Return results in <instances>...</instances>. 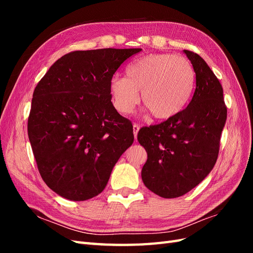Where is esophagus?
I'll use <instances>...</instances> for the list:
<instances>
[{"mask_svg": "<svg viewBox=\"0 0 253 253\" xmlns=\"http://www.w3.org/2000/svg\"><path fill=\"white\" fill-rule=\"evenodd\" d=\"M138 131H139V126H138V125H136V124H134V125H133V132H134V137H135V139L137 138V134H138Z\"/></svg>", "mask_w": 253, "mask_h": 253, "instance_id": "obj_1", "label": "esophagus"}]
</instances>
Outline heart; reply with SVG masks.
<instances>
[{
    "instance_id": "1",
    "label": "heart",
    "mask_w": 253,
    "mask_h": 253,
    "mask_svg": "<svg viewBox=\"0 0 253 253\" xmlns=\"http://www.w3.org/2000/svg\"><path fill=\"white\" fill-rule=\"evenodd\" d=\"M195 71L190 61L170 53H155L140 58L126 68V77L115 75L110 90L116 110L131 113L141 100L153 117L166 120L178 115L192 97Z\"/></svg>"
}]
</instances>
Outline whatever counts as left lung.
Returning <instances> with one entry per match:
<instances>
[{
	"instance_id": "8db88e82",
	"label": "left lung",
	"mask_w": 253,
	"mask_h": 253,
	"mask_svg": "<svg viewBox=\"0 0 253 253\" xmlns=\"http://www.w3.org/2000/svg\"><path fill=\"white\" fill-rule=\"evenodd\" d=\"M183 52L196 75L192 100L175 117L142 127L137 135L148 153L142 181L164 198L188 193L211 172L227 119L223 87L216 76L197 53Z\"/></svg>"
}]
</instances>
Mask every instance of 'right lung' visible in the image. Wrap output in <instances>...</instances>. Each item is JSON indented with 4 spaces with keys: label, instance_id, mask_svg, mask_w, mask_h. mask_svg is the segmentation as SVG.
<instances>
[{
    "label": "right lung",
    "instance_id": "1",
    "mask_svg": "<svg viewBox=\"0 0 253 253\" xmlns=\"http://www.w3.org/2000/svg\"><path fill=\"white\" fill-rule=\"evenodd\" d=\"M141 48L66 53L35 88L28 138L45 183L66 200L97 196L134 141L133 126L114 108L110 82Z\"/></svg>",
    "mask_w": 253,
    "mask_h": 253
}]
</instances>
